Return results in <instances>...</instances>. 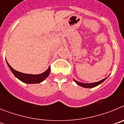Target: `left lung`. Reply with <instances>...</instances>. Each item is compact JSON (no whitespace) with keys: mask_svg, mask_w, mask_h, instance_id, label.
<instances>
[{"mask_svg":"<svg viewBox=\"0 0 124 124\" xmlns=\"http://www.w3.org/2000/svg\"><path fill=\"white\" fill-rule=\"evenodd\" d=\"M106 79H107V78H106L103 79L101 80V81H98V82H96V83H80V82H78V81H76V80H75V79H74V82H75V83L78 84V85H79V86H81V87H85V88H91V87H96V86L99 85L100 84H101L102 83H103V82Z\"/></svg>","mask_w":124,"mask_h":124,"instance_id":"8db88e82","label":"left lung"}]
</instances>
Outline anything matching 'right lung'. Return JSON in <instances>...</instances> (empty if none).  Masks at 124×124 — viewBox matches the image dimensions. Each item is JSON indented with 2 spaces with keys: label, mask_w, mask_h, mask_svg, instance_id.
Masks as SVG:
<instances>
[{
  "label": "right lung",
  "mask_w": 124,
  "mask_h": 124,
  "mask_svg": "<svg viewBox=\"0 0 124 124\" xmlns=\"http://www.w3.org/2000/svg\"><path fill=\"white\" fill-rule=\"evenodd\" d=\"M7 63L8 64L9 68L10 69L11 71L12 72L15 77L20 80L23 83H27V84H36V83H41L48 76L50 73V66L44 73L39 74H30L17 71L11 67L7 61Z\"/></svg>",
  "instance_id": "1"
}]
</instances>
